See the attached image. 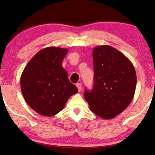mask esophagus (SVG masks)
<instances>
[{
  "label": "esophagus",
  "instance_id": "esophagus-1",
  "mask_svg": "<svg viewBox=\"0 0 155 155\" xmlns=\"http://www.w3.org/2000/svg\"><path fill=\"white\" fill-rule=\"evenodd\" d=\"M77 88H78V91H81V88H82V85H81V83H77Z\"/></svg>",
  "mask_w": 155,
  "mask_h": 155
}]
</instances>
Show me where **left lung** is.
<instances>
[{"mask_svg": "<svg viewBox=\"0 0 155 155\" xmlns=\"http://www.w3.org/2000/svg\"><path fill=\"white\" fill-rule=\"evenodd\" d=\"M94 84L84 97L98 116L110 120L121 114L134 97L137 76L124 54L109 45L97 46L92 51Z\"/></svg>", "mask_w": 155, "mask_h": 155, "instance_id": "obj_1", "label": "left lung"}]
</instances>
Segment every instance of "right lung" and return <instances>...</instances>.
Here are the masks:
<instances>
[{"mask_svg":"<svg viewBox=\"0 0 155 155\" xmlns=\"http://www.w3.org/2000/svg\"><path fill=\"white\" fill-rule=\"evenodd\" d=\"M67 48L50 46L39 51L26 65L20 87L26 103L44 116H53L78 91L62 67Z\"/></svg>","mask_w":155,"mask_h":155,"instance_id":"right-lung-1","label":"right lung"}]
</instances>
